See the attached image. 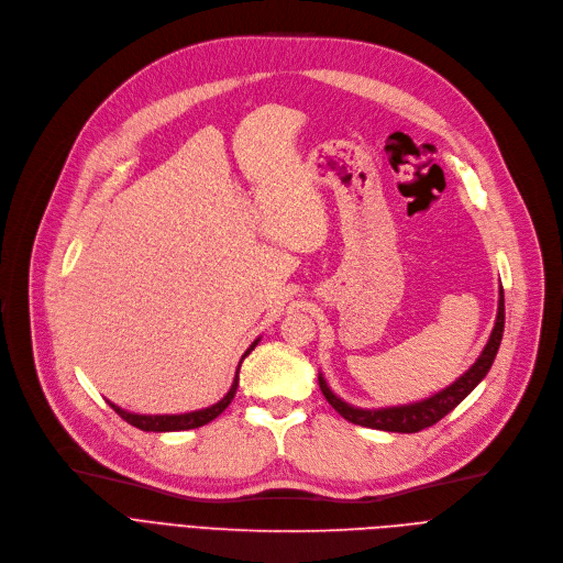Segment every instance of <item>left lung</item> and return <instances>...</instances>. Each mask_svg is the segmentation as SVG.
Wrapping results in <instances>:
<instances>
[{
    "label": "left lung",
    "instance_id": "8db88e82",
    "mask_svg": "<svg viewBox=\"0 0 563 563\" xmlns=\"http://www.w3.org/2000/svg\"><path fill=\"white\" fill-rule=\"evenodd\" d=\"M505 332V292L500 288V300H498V316H495L493 332L488 336V343L484 345L479 358L473 363V366L461 375L456 382H452L448 388L434 393L432 398L413 402V405H400V407H386V409H358L347 402H343L334 390L327 386L322 373L318 375L320 390L327 398V402L332 405L345 420L361 424V427H371V429H382V432H398V434H416L424 427L437 424L443 416H448L456 405L464 402L473 388L486 377V373L493 366V358L498 354L500 341Z\"/></svg>",
    "mask_w": 563,
    "mask_h": 563
}]
</instances>
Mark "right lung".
<instances>
[{
    "instance_id": "obj_1",
    "label": "right lung",
    "mask_w": 563,
    "mask_h": 563,
    "mask_svg": "<svg viewBox=\"0 0 563 563\" xmlns=\"http://www.w3.org/2000/svg\"><path fill=\"white\" fill-rule=\"evenodd\" d=\"M256 343H258V339L247 347V352L243 354V358L256 347ZM243 358H241V363H243ZM241 363H239V368H241ZM239 368H236V377H234V384H231V388H229V393L224 395V398L220 400V402H216L213 407H207V409H200V411H190V413H175V416H143V413H131V411H124V409H120L118 405H113V402H109V407L122 418V420H126L129 424H134V427H139V429H143V432H184V429H195V427H202V424H207V422H211L213 418H218L229 405H231V400H234V395H236V388H239Z\"/></svg>"
}]
</instances>
